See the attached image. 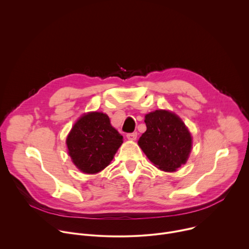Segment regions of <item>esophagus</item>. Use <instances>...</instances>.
<instances>
[{"label": "esophagus", "instance_id": "1", "mask_svg": "<svg viewBox=\"0 0 249 249\" xmlns=\"http://www.w3.org/2000/svg\"><path fill=\"white\" fill-rule=\"evenodd\" d=\"M126 137H127L128 140L135 141V140L137 139V133H136V132H134V133H128V134L126 135Z\"/></svg>", "mask_w": 249, "mask_h": 249}]
</instances>
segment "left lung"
I'll return each mask as SVG.
<instances>
[{"label":"left lung","mask_w":249,"mask_h":249,"mask_svg":"<svg viewBox=\"0 0 249 249\" xmlns=\"http://www.w3.org/2000/svg\"><path fill=\"white\" fill-rule=\"evenodd\" d=\"M147 131L138 145L148 159L163 171H175L185 164L192 148V137L183 121L168 110L145 116Z\"/></svg>","instance_id":"1"}]
</instances>
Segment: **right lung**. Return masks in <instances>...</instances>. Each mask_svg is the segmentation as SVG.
I'll return each instance as SVG.
<instances>
[{"label":"right lung","mask_w":249,"mask_h":249,"mask_svg":"<svg viewBox=\"0 0 249 249\" xmlns=\"http://www.w3.org/2000/svg\"><path fill=\"white\" fill-rule=\"evenodd\" d=\"M123 143V137L102 112L84 114L69 133L66 144L74 164L94 174L107 166Z\"/></svg>","instance_id":"1"}]
</instances>
